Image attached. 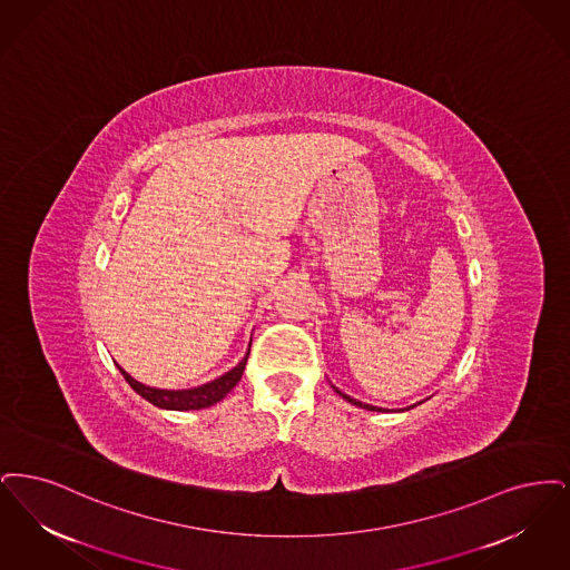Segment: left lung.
<instances>
[{
	"label": "left lung",
	"instance_id": "left-lung-1",
	"mask_svg": "<svg viewBox=\"0 0 570 570\" xmlns=\"http://www.w3.org/2000/svg\"><path fill=\"white\" fill-rule=\"evenodd\" d=\"M332 387H334V385H332ZM334 392H336V394H338V396L345 397V400H347V402H351V404H355V406H360V409H366V411H383V409H376V406H371V404H366V402H360V400H353V397L347 396V394H343V392H341V390H336V387H334Z\"/></svg>",
	"mask_w": 570,
	"mask_h": 570
}]
</instances>
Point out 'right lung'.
Segmentation results:
<instances>
[{
  "mask_svg": "<svg viewBox=\"0 0 570 570\" xmlns=\"http://www.w3.org/2000/svg\"><path fill=\"white\" fill-rule=\"evenodd\" d=\"M247 360L248 353L243 357V362L238 366H234L232 371L225 372L210 383H204V385L191 387V390H157V387H149V385L136 381L121 366H119V371L124 374L125 381L131 385V390L145 400H149L150 404H155L159 409H168V411H198V409H208V406L217 404L236 387V383L240 381L243 371L247 366Z\"/></svg>",
  "mask_w": 570,
  "mask_h": 570,
  "instance_id": "right-lung-1",
  "label": "right lung"
}]
</instances>
